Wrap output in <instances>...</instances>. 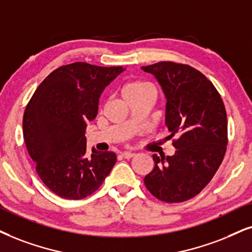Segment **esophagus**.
<instances>
[{"label":"esophagus","instance_id":"esophagus-1","mask_svg":"<svg viewBox=\"0 0 252 252\" xmlns=\"http://www.w3.org/2000/svg\"><path fill=\"white\" fill-rule=\"evenodd\" d=\"M136 154H133V152H130V151H126V152H122V154H121V156H122L123 158H126V159L132 158Z\"/></svg>","mask_w":252,"mask_h":252}]
</instances>
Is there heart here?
<instances>
[{"mask_svg": "<svg viewBox=\"0 0 252 252\" xmlns=\"http://www.w3.org/2000/svg\"><path fill=\"white\" fill-rule=\"evenodd\" d=\"M146 92H154L152 87L145 82L142 81H130L124 86L122 89V95L123 97H130V96H136V95L144 94Z\"/></svg>", "mask_w": 252, "mask_h": 252, "instance_id": "obj_1", "label": "heart"}]
</instances>
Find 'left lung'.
Segmentation results:
<instances>
[{"label":"left lung","mask_w":252,"mask_h":252,"mask_svg":"<svg viewBox=\"0 0 252 252\" xmlns=\"http://www.w3.org/2000/svg\"><path fill=\"white\" fill-rule=\"evenodd\" d=\"M141 68L160 86L168 137H178L173 156H152L155 167L144 184L161 201H186L205 189L223 160L228 143L223 101L214 85L189 65L160 62Z\"/></svg>","instance_id":"8db88e82"}]
</instances>
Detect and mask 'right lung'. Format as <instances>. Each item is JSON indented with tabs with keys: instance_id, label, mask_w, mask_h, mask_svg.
<instances>
[{
	"instance_id": "1",
	"label": "right lung",
	"mask_w": 252,
	"mask_h": 252,
	"mask_svg": "<svg viewBox=\"0 0 252 252\" xmlns=\"http://www.w3.org/2000/svg\"><path fill=\"white\" fill-rule=\"evenodd\" d=\"M121 66L73 63L45 78L28 103L23 135L43 183L57 195L80 200L102 185L116 163L111 151L87 154L85 130L97 115L104 88Z\"/></svg>"
}]
</instances>
